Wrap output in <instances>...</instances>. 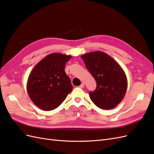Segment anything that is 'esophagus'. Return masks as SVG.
Masks as SVG:
<instances>
[{
    "label": "esophagus",
    "instance_id": "1",
    "mask_svg": "<svg viewBox=\"0 0 154 154\" xmlns=\"http://www.w3.org/2000/svg\"><path fill=\"white\" fill-rule=\"evenodd\" d=\"M84 85H85V84H84V83H82V84L80 85V86H79V87H80V88H83V87H84Z\"/></svg>",
    "mask_w": 154,
    "mask_h": 154
}]
</instances>
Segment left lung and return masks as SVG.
<instances>
[{
	"label": "left lung",
	"instance_id": "obj_1",
	"mask_svg": "<svg viewBox=\"0 0 154 154\" xmlns=\"http://www.w3.org/2000/svg\"><path fill=\"white\" fill-rule=\"evenodd\" d=\"M81 58L97 83L95 91L89 93L91 100L100 109L114 108L123 100L127 89V78L123 69L102 51L85 53Z\"/></svg>",
	"mask_w": 154,
	"mask_h": 154
}]
</instances>
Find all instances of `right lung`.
I'll return each instance as SVG.
<instances>
[{"label": "right lung", "mask_w": 154, "mask_h": 154, "mask_svg": "<svg viewBox=\"0 0 154 154\" xmlns=\"http://www.w3.org/2000/svg\"><path fill=\"white\" fill-rule=\"evenodd\" d=\"M71 55L51 53L37 63L29 74L27 91L31 101L42 110L57 108L72 90L65 66Z\"/></svg>", "instance_id": "right-lung-1"}]
</instances>
